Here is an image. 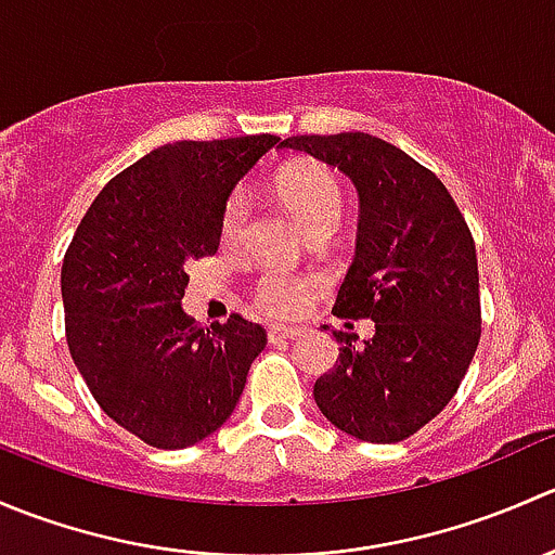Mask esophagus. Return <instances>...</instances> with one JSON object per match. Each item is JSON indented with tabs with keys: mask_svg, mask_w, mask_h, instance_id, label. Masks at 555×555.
<instances>
[{
	"mask_svg": "<svg viewBox=\"0 0 555 555\" xmlns=\"http://www.w3.org/2000/svg\"><path fill=\"white\" fill-rule=\"evenodd\" d=\"M300 335V330H295V327H282V324H271V327H268V340H271V344H279V340H293V338H298Z\"/></svg>",
	"mask_w": 555,
	"mask_h": 555,
	"instance_id": "obj_1",
	"label": "esophagus"
}]
</instances>
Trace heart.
<instances>
[{"mask_svg":"<svg viewBox=\"0 0 555 555\" xmlns=\"http://www.w3.org/2000/svg\"><path fill=\"white\" fill-rule=\"evenodd\" d=\"M279 193H282V201L306 233L319 225H338L340 215H344V190H340L338 179L330 171L317 169V166L284 173L282 182H279ZM249 193L244 188L233 190L225 209H222L220 222L225 242L238 238V233L244 231L246 217H249ZM309 295L311 279L295 276V273L279 271V268H268L251 284L255 309L273 319L298 317L309 304Z\"/></svg>","mask_w":555,"mask_h":555,"instance_id":"b5f03b06","label":"heart"}]
</instances>
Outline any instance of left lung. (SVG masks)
<instances>
[{
	"instance_id": "obj_1",
	"label": "left lung",
	"mask_w": 555,
	"mask_h": 555,
	"mask_svg": "<svg viewBox=\"0 0 555 555\" xmlns=\"http://www.w3.org/2000/svg\"><path fill=\"white\" fill-rule=\"evenodd\" d=\"M282 147L335 166L360 193L357 255L335 298L340 319H373L313 384L330 424L367 443H400L456 395L480 340L475 242L446 184L371 133L289 137ZM327 330V324H324Z\"/></svg>"
}]
</instances>
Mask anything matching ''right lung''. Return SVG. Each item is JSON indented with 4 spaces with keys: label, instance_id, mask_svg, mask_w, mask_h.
I'll use <instances>...</instances> for the list:
<instances>
[{
    "label": "right lung",
    "instance_id": "add662e5",
    "mask_svg": "<svg viewBox=\"0 0 555 555\" xmlns=\"http://www.w3.org/2000/svg\"><path fill=\"white\" fill-rule=\"evenodd\" d=\"M279 137L173 142L104 184L61 266L66 344L99 408L153 449L228 422L266 330L182 311L190 260L215 255L225 201Z\"/></svg>",
    "mask_w": 555,
    "mask_h": 555
}]
</instances>
